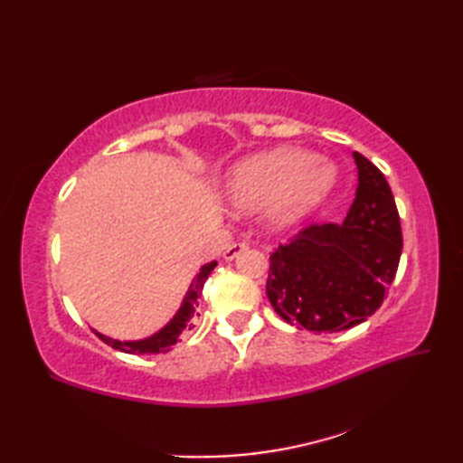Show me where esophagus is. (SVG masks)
<instances>
[{"mask_svg":"<svg viewBox=\"0 0 463 463\" xmlns=\"http://www.w3.org/2000/svg\"><path fill=\"white\" fill-rule=\"evenodd\" d=\"M249 249V244L247 242H232V244H229V247H226V250H224V254L222 257L226 259V260H232V259H237L241 252H244Z\"/></svg>","mask_w":463,"mask_h":463,"instance_id":"esophagus-1","label":"esophagus"}]
</instances>
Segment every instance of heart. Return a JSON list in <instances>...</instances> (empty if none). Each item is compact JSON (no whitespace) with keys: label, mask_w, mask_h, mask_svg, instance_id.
Listing matches in <instances>:
<instances>
[{"label":"heart","mask_w":463,"mask_h":463,"mask_svg":"<svg viewBox=\"0 0 463 463\" xmlns=\"http://www.w3.org/2000/svg\"><path fill=\"white\" fill-rule=\"evenodd\" d=\"M336 166L297 146L257 153L226 176V201L239 213L264 209L269 229L282 232L302 222L336 186Z\"/></svg>","instance_id":"b5f03b06"}]
</instances>
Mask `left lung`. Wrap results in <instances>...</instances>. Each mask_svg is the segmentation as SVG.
I'll return each mask as SVG.
<instances>
[{
  "label": "left lung",
  "instance_id": "obj_1",
  "mask_svg": "<svg viewBox=\"0 0 463 463\" xmlns=\"http://www.w3.org/2000/svg\"><path fill=\"white\" fill-rule=\"evenodd\" d=\"M356 199L342 224H310L272 252L267 294L280 318L312 332H340L368 320L396 279L402 226L386 176L366 156Z\"/></svg>",
  "mask_w": 463,
  "mask_h": 463
}]
</instances>
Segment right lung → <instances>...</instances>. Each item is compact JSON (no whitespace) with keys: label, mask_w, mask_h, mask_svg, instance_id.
<instances>
[{"label":"right lung","mask_w":463,"mask_h":463,"mask_svg":"<svg viewBox=\"0 0 463 463\" xmlns=\"http://www.w3.org/2000/svg\"><path fill=\"white\" fill-rule=\"evenodd\" d=\"M214 267H216L214 260L201 267L199 274H196L189 290H186V294H184L181 308L176 310L171 322H166V326H163L159 332H155L153 336L143 338V340H115V338L105 336V334H99V332H95V334L105 344H109L111 348L127 352V354H161V352L165 354V352H169L171 346H175L176 340H179L183 330H186V328L191 330L193 318L199 317V297H201L203 284L206 279H209V274L213 272Z\"/></svg>","instance_id":"1"}]
</instances>
